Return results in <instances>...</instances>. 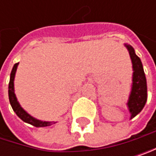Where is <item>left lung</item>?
Wrapping results in <instances>:
<instances>
[{
    "instance_id": "left-lung-1",
    "label": "left lung",
    "mask_w": 156,
    "mask_h": 156,
    "mask_svg": "<svg viewBox=\"0 0 156 156\" xmlns=\"http://www.w3.org/2000/svg\"><path fill=\"white\" fill-rule=\"evenodd\" d=\"M126 48L129 51V55L133 64V80L132 89L127 107L131 114L130 119L136 116L144 108L147 101V82L144 74L142 62L140 59L136 55L135 50L132 46L125 44Z\"/></svg>"
}]
</instances>
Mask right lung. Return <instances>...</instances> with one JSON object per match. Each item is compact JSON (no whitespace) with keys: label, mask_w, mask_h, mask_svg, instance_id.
Masks as SVG:
<instances>
[{"label":"right lung","mask_w":156,"mask_h":156,"mask_svg":"<svg viewBox=\"0 0 156 156\" xmlns=\"http://www.w3.org/2000/svg\"><path fill=\"white\" fill-rule=\"evenodd\" d=\"M17 65H19V62L16 63L14 65V67L11 71V75H10V81H9V86H8V95H9V101L11 107L13 108V110L16 112V114L19 116L23 122L30 123L34 125L35 127H45V126H48L52 123V122H43L37 120L35 118H34L33 116H31L27 113L20 105V103L17 102V99L16 97L15 94V90H14V80H15V75H16V71L17 68Z\"/></svg>","instance_id":"add662e5"}]
</instances>
